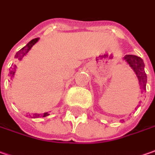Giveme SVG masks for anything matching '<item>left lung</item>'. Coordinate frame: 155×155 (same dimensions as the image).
Masks as SVG:
<instances>
[{
	"label": "left lung",
	"mask_w": 155,
	"mask_h": 155,
	"mask_svg": "<svg viewBox=\"0 0 155 155\" xmlns=\"http://www.w3.org/2000/svg\"><path fill=\"white\" fill-rule=\"evenodd\" d=\"M125 60L135 71L136 76L138 78L139 84L143 90H146V83H147V74L144 70V62L141 57L135 55H126L124 56Z\"/></svg>",
	"instance_id": "1"
}]
</instances>
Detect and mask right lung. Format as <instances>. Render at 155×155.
Masks as SVG:
<instances>
[{
	"label": "right lung",
	"instance_id": "right-lung-1",
	"mask_svg": "<svg viewBox=\"0 0 155 155\" xmlns=\"http://www.w3.org/2000/svg\"><path fill=\"white\" fill-rule=\"evenodd\" d=\"M38 38H34V39H32V40L30 41L29 43H28L25 46V47H23L21 50H19V51L16 53V55H15V58H17V59H19V60H21V59H22V57H23V56H24L25 55V54L30 51V49H31L32 46L34 45L35 44L38 42ZM15 68H16V66H15ZM14 73H15V69H14V70L12 69V70L9 72L11 77H13V76H14ZM35 115H36V116H38V117H39V115H40L41 117H46V116H48V115H49V113H48V112H45V113H44V114H35ZM36 116H35V117H36Z\"/></svg>",
	"mask_w": 155,
	"mask_h": 155
}]
</instances>
